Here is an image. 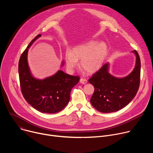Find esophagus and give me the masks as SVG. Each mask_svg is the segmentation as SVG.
I'll return each mask as SVG.
<instances>
[{"label":"esophagus","instance_id":"esophagus-1","mask_svg":"<svg viewBox=\"0 0 153 153\" xmlns=\"http://www.w3.org/2000/svg\"><path fill=\"white\" fill-rule=\"evenodd\" d=\"M80 83L85 85V84H86L87 83V80L85 79L82 78V79H80Z\"/></svg>","mask_w":153,"mask_h":153}]
</instances>
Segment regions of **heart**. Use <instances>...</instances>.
I'll use <instances>...</instances> for the list:
<instances>
[{
    "instance_id": "b5f03b06",
    "label": "heart",
    "mask_w": 153,
    "mask_h": 153,
    "mask_svg": "<svg viewBox=\"0 0 153 153\" xmlns=\"http://www.w3.org/2000/svg\"><path fill=\"white\" fill-rule=\"evenodd\" d=\"M108 47L103 42L91 40L83 44L75 46L71 51H67L65 56V63L70 73H73L79 66L80 60L82 68L90 74L97 72L103 66L108 54Z\"/></svg>"
}]
</instances>
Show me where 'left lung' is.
<instances>
[{
    "instance_id": "8db88e82",
    "label": "left lung",
    "mask_w": 153,
    "mask_h": 153,
    "mask_svg": "<svg viewBox=\"0 0 153 153\" xmlns=\"http://www.w3.org/2000/svg\"><path fill=\"white\" fill-rule=\"evenodd\" d=\"M132 53L136 56V63L128 76L117 77L111 74L108 62L89 79V83L94 87L90 102L97 111L104 113L117 111L128 105L136 95L140 84V60L136 50Z\"/></svg>"
}]
</instances>
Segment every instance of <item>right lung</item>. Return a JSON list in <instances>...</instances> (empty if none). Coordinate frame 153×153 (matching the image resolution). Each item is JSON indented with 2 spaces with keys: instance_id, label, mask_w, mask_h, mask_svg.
Instances as JSON below:
<instances>
[{
  "instance_id": "add662e5",
  "label": "right lung",
  "mask_w": 153,
  "mask_h": 153,
  "mask_svg": "<svg viewBox=\"0 0 153 153\" xmlns=\"http://www.w3.org/2000/svg\"><path fill=\"white\" fill-rule=\"evenodd\" d=\"M33 39L21 55L19 62V75L21 91L26 101L42 113L54 114L62 111L70 99V93L79 81L73 76L58 70L45 79H37L33 75L28 62V52L33 43L39 37ZM64 61L61 64L63 67Z\"/></svg>"
}]
</instances>
